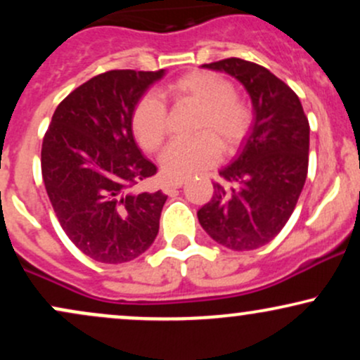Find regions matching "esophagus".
Returning a JSON list of instances; mask_svg holds the SVG:
<instances>
[{
    "mask_svg": "<svg viewBox=\"0 0 360 360\" xmlns=\"http://www.w3.org/2000/svg\"><path fill=\"white\" fill-rule=\"evenodd\" d=\"M184 184V181L183 179H176V181H166V183L162 184V191L166 193V194H169V193H172L174 191V189H177V188H181V186Z\"/></svg>",
    "mask_w": 360,
    "mask_h": 360,
    "instance_id": "esophagus-1",
    "label": "esophagus"
}]
</instances>
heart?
I'll list each match as a JSON object with an SVG mask.
<instances>
[{"mask_svg": "<svg viewBox=\"0 0 360 360\" xmlns=\"http://www.w3.org/2000/svg\"><path fill=\"white\" fill-rule=\"evenodd\" d=\"M160 96L200 106L193 130L198 135L176 139L160 154V171L169 179H184L212 166L220 148L230 154L250 128L249 105L235 94L232 82L212 71H191L166 86ZM155 93L143 94L131 110L130 125L137 142L154 152L167 135V108Z\"/></svg>", "mask_w": 360, "mask_h": 360, "instance_id": "b5f03b06", "label": "heart"}]
</instances>
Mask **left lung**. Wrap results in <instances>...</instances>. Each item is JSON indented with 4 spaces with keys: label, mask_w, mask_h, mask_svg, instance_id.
<instances>
[{
    "label": "left lung",
    "mask_w": 360,
    "mask_h": 360,
    "mask_svg": "<svg viewBox=\"0 0 360 360\" xmlns=\"http://www.w3.org/2000/svg\"><path fill=\"white\" fill-rule=\"evenodd\" d=\"M203 68L226 72L249 93L254 122L232 164L220 169L198 220L232 250L269 243L295 212L308 174L309 123L296 93L254 62L223 59Z\"/></svg>",
    "instance_id": "8db88e82"
}]
</instances>
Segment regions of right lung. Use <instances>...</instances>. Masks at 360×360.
I'll return each instance as SVG.
<instances>
[{"label":"right lung","instance_id":"right-lung-1","mask_svg":"<svg viewBox=\"0 0 360 360\" xmlns=\"http://www.w3.org/2000/svg\"><path fill=\"white\" fill-rule=\"evenodd\" d=\"M160 69L108 71L74 89L53 111L42 143V177L65 235L88 257L122 264L143 254L159 233L167 196L131 186L157 167L135 143L130 117Z\"/></svg>","mask_w":360,"mask_h":360}]
</instances>
